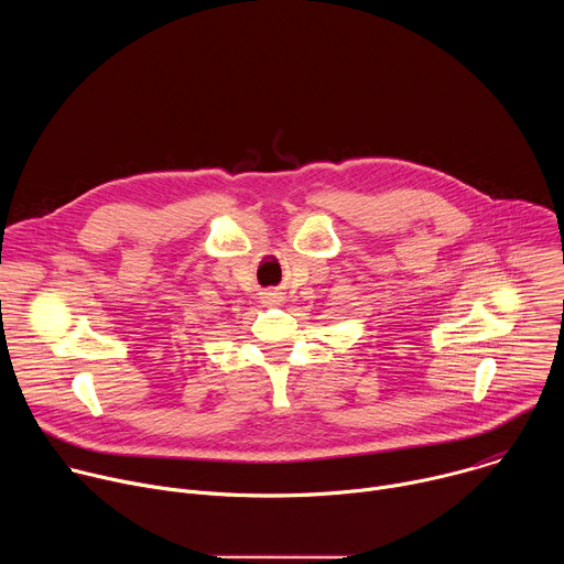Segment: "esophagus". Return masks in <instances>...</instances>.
Masks as SVG:
<instances>
[{
  "instance_id": "1",
  "label": "esophagus",
  "mask_w": 564,
  "mask_h": 564,
  "mask_svg": "<svg viewBox=\"0 0 564 564\" xmlns=\"http://www.w3.org/2000/svg\"><path fill=\"white\" fill-rule=\"evenodd\" d=\"M281 296H279V292H265V301L268 303H276Z\"/></svg>"
}]
</instances>
